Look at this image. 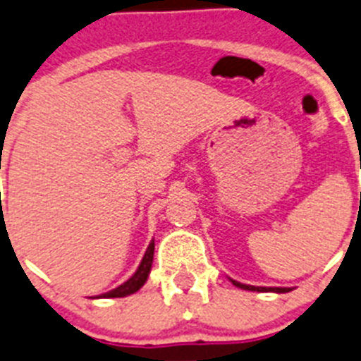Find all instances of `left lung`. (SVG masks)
<instances>
[{
	"instance_id": "left-lung-1",
	"label": "left lung",
	"mask_w": 361,
	"mask_h": 361,
	"mask_svg": "<svg viewBox=\"0 0 361 361\" xmlns=\"http://www.w3.org/2000/svg\"><path fill=\"white\" fill-rule=\"evenodd\" d=\"M233 283L236 285V287H240V289H245V290H258V293H267V290H271V293H289V287H255V285H245V283H240V281H234Z\"/></svg>"
}]
</instances>
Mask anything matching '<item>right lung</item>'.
Instances as JSON below:
<instances>
[{
	"instance_id": "add662e5",
	"label": "right lung",
	"mask_w": 361,
	"mask_h": 361,
	"mask_svg": "<svg viewBox=\"0 0 361 361\" xmlns=\"http://www.w3.org/2000/svg\"><path fill=\"white\" fill-rule=\"evenodd\" d=\"M152 258H154V240L150 241L149 247H147L145 256H143L142 263H140L137 271L133 274V278H128L123 285H120V287H116V289L109 290V293L102 294L99 298H123V296L134 294L136 290L142 289L143 283H145L147 278H149L150 267H152Z\"/></svg>"
}]
</instances>
